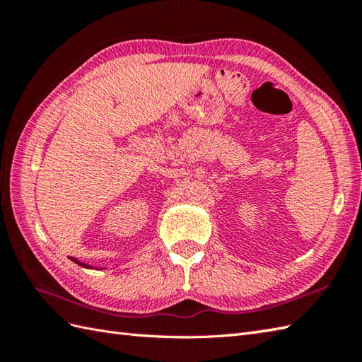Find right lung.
<instances>
[{"mask_svg": "<svg viewBox=\"0 0 362 362\" xmlns=\"http://www.w3.org/2000/svg\"><path fill=\"white\" fill-rule=\"evenodd\" d=\"M73 261H74V263H78L79 266H82V267H90L91 269V266H88V264H83V263H81V261H78V259H76V258H71Z\"/></svg>", "mask_w": 362, "mask_h": 362, "instance_id": "1", "label": "right lung"}]
</instances>
